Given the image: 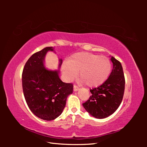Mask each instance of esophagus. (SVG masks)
Segmentation results:
<instances>
[{
	"instance_id": "1",
	"label": "esophagus",
	"mask_w": 147,
	"mask_h": 147,
	"mask_svg": "<svg viewBox=\"0 0 147 147\" xmlns=\"http://www.w3.org/2000/svg\"><path fill=\"white\" fill-rule=\"evenodd\" d=\"M78 90H79V88H78V86H77L74 85V91L76 92V91H78Z\"/></svg>"
}]
</instances>
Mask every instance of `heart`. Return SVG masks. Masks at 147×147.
<instances>
[{"label":"heart","instance_id":"heart-1","mask_svg":"<svg viewBox=\"0 0 147 147\" xmlns=\"http://www.w3.org/2000/svg\"><path fill=\"white\" fill-rule=\"evenodd\" d=\"M64 78L70 82L76 77L79 72L80 82L89 87H97L103 84L111 72V63L106 57L80 52L64 61L61 67Z\"/></svg>","mask_w":147,"mask_h":147}]
</instances>
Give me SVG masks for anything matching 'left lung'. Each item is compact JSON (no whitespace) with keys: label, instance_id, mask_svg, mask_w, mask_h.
Wrapping results in <instances>:
<instances>
[{"label":"left lung","instance_id":"obj_1","mask_svg":"<svg viewBox=\"0 0 147 147\" xmlns=\"http://www.w3.org/2000/svg\"><path fill=\"white\" fill-rule=\"evenodd\" d=\"M113 69L108 79L100 86L90 90L92 94L83 104V107L91 116L103 119L113 114L121 104L124 91V80L121 64L110 56Z\"/></svg>","mask_w":147,"mask_h":147}]
</instances>
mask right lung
<instances>
[{
    "mask_svg": "<svg viewBox=\"0 0 147 147\" xmlns=\"http://www.w3.org/2000/svg\"><path fill=\"white\" fill-rule=\"evenodd\" d=\"M54 48L46 47L34 53L26 62L22 74V84L29 109L35 116L47 121L58 117L65 108L67 97L73 92L71 83L62 82L59 70L45 67V58ZM58 68L63 63L59 59Z\"/></svg>",
    "mask_w": 147,
    "mask_h": 147,
    "instance_id": "add662e5",
    "label": "right lung"
}]
</instances>
